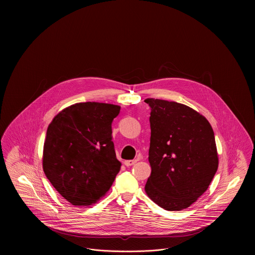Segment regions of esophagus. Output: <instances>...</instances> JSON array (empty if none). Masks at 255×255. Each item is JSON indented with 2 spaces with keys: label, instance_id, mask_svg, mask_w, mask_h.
Listing matches in <instances>:
<instances>
[{
  "label": "esophagus",
  "instance_id": "obj_1",
  "mask_svg": "<svg viewBox=\"0 0 255 255\" xmlns=\"http://www.w3.org/2000/svg\"><path fill=\"white\" fill-rule=\"evenodd\" d=\"M136 162H137V160H127V161H125V165L127 167H129V166L134 165Z\"/></svg>",
  "mask_w": 255,
  "mask_h": 255
}]
</instances>
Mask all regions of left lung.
Instances as JSON below:
<instances>
[{"instance_id": "left-lung-1", "label": "left lung", "mask_w": 255, "mask_h": 255, "mask_svg": "<svg viewBox=\"0 0 255 255\" xmlns=\"http://www.w3.org/2000/svg\"><path fill=\"white\" fill-rule=\"evenodd\" d=\"M150 108L145 191L168 211L189 207L208 188L218 169L214 131L205 117L177 102L147 98Z\"/></svg>"}]
</instances>
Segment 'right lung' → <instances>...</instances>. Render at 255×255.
Returning <instances> with one entry per match:
<instances>
[{
	"instance_id": "right-lung-1",
	"label": "right lung",
	"mask_w": 255,
	"mask_h": 255,
	"mask_svg": "<svg viewBox=\"0 0 255 255\" xmlns=\"http://www.w3.org/2000/svg\"><path fill=\"white\" fill-rule=\"evenodd\" d=\"M120 110L106 103H76L61 111L48 127L43 170L73 205L97 202L120 172L112 141V122Z\"/></svg>"
}]
</instances>
